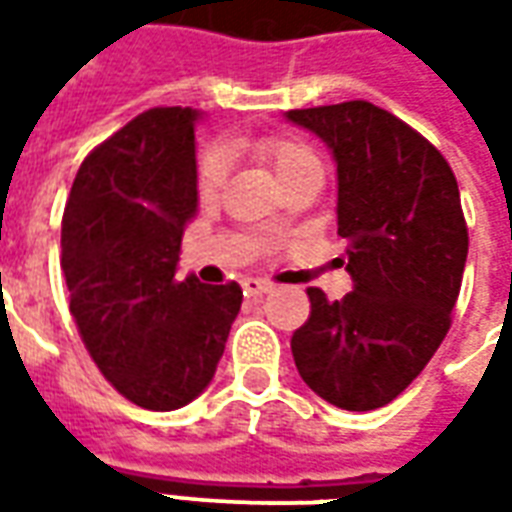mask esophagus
Instances as JSON below:
<instances>
[{"mask_svg":"<svg viewBox=\"0 0 512 512\" xmlns=\"http://www.w3.org/2000/svg\"><path fill=\"white\" fill-rule=\"evenodd\" d=\"M268 290H271V282H263V279H246L244 282V293L249 299H260Z\"/></svg>","mask_w":512,"mask_h":512,"instance_id":"esophagus-1","label":"esophagus"}]
</instances>
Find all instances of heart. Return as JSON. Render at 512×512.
<instances>
[{
	"mask_svg": "<svg viewBox=\"0 0 512 512\" xmlns=\"http://www.w3.org/2000/svg\"><path fill=\"white\" fill-rule=\"evenodd\" d=\"M255 150L266 161H271V167H274L282 183H288V180L307 172V169L321 167V161L312 153V147L299 142V139H290V136L263 139V142H257ZM227 167H230V161H227L224 147L211 145L202 150L200 164H197V183H200V191L205 197H211V194L222 189L224 178H227Z\"/></svg>",
	"mask_w": 512,
	"mask_h": 512,
	"instance_id": "heart-1",
	"label": "heart"
}]
</instances>
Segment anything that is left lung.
Returning <instances> with one entry per match:
<instances>
[{
	"instance_id": "obj_1",
	"label": "left lung",
	"mask_w": 512,
	"mask_h": 512,
	"mask_svg": "<svg viewBox=\"0 0 512 512\" xmlns=\"http://www.w3.org/2000/svg\"><path fill=\"white\" fill-rule=\"evenodd\" d=\"M337 161V235L354 290L329 301L310 288L293 332L299 376L345 411L392 403L450 332L469 233L447 158L367 101L290 109Z\"/></svg>"
}]
</instances>
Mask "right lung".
<instances>
[{"instance_id": "1", "label": "right lung", "mask_w": 512, "mask_h": 512, "mask_svg": "<svg viewBox=\"0 0 512 512\" xmlns=\"http://www.w3.org/2000/svg\"><path fill=\"white\" fill-rule=\"evenodd\" d=\"M183 106L134 117L84 158L62 213V274L84 348L120 395L172 411L211 384L241 310L235 282L175 279L197 211L194 123Z\"/></svg>"}]
</instances>
